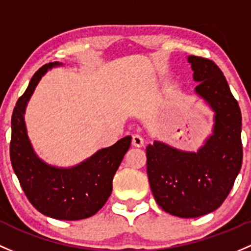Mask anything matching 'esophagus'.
<instances>
[{"label": "esophagus", "mask_w": 251, "mask_h": 251, "mask_svg": "<svg viewBox=\"0 0 251 251\" xmlns=\"http://www.w3.org/2000/svg\"><path fill=\"white\" fill-rule=\"evenodd\" d=\"M131 144H133L135 147H141V146H144V139H143V136L139 135V134H134V135L131 136Z\"/></svg>", "instance_id": "1"}]
</instances>
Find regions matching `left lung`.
Wrapping results in <instances>:
<instances>
[{"label": "left lung", "mask_w": 251, "mask_h": 251, "mask_svg": "<svg viewBox=\"0 0 251 251\" xmlns=\"http://www.w3.org/2000/svg\"><path fill=\"white\" fill-rule=\"evenodd\" d=\"M196 93L214 110L213 135L197 152L159 141L146 147L147 175L157 204L179 218L216 210L233 187L243 161L242 113L224 74L214 61L188 56Z\"/></svg>", "instance_id": "left-lung-1"}]
</instances>
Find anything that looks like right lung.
<instances>
[{
  "instance_id": "obj_1",
  "label": "right lung",
  "mask_w": 251,
  "mask_h": 251,
  "mask_svg": "<svg viewBox=\"0 0 251 251\" xmlns=\"http://www.w3.org/2000/svg\"><path fill=\"white\" fill-rule=\"evenodd\" d=\"M59 63L38 69L29 87L18 99L12 115L10 162L30 203L43 215L58 220H82L94 215L112 192V179L128 151L131 136L99 150L90 158L72 168H56L38 158L31 146L24 113L41 77Z\"/></svg>"
}]
</instances>
